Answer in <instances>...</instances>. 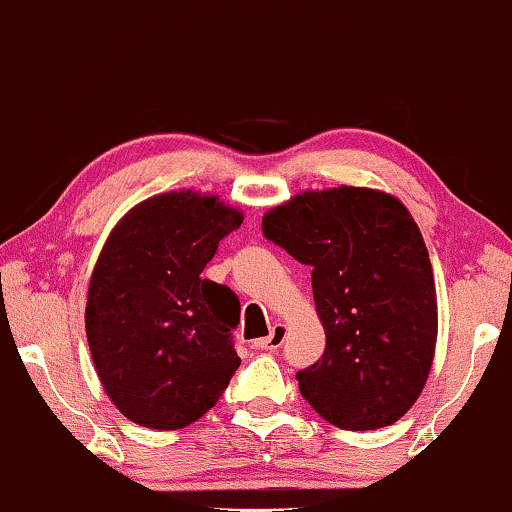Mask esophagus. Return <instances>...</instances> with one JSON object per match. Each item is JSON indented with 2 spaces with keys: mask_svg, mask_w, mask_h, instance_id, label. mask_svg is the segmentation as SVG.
<instances>
[{
  "mask_svg": "<svg viewBox=\"0 0 512 512\" xmlns=\"http://www.w3.org/2000/svg\"><path fill=\"white\" fill-rule=\"evenodd\" d=\"M285 338H287V326L282 322H276L271 326V333L266 335V338H259L255 342V347H259V349H278L282 342H285Z\"/></svg>",
  "mask_w": 512,
  "mask_h": 512,
  "instance_id": "1",
  "label": "esophagus"
}]
</instances>
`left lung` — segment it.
<instances>
[{
    "mask_svg": "<svg viewBox=\"0 0 512 512\" xmlns=\"http://www.w3.org/2000/svg\"><path fill=\"white\" fill-rule=\"evenodd\" d=\"M264 236L312 269L326 333L296 372L301 395L342 430L393 425L414 407L437 347V289L409 209L377 188L303 190L264 213Z\"/></svg>",
    "mask_w": 512,
    "mask_h": 512,
    "instance_id": "1",
    "label": "left lung"
}]
</instances>
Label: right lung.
Listing matches in <instances>:
<instances>
[{
  "label": "right lung",
  "mask_w": 512,
  "mask_h": 512,
  "mask_svg": "<svg viewBox=\"0 0 512 512\" xmlns=\"http://www.w3.org/2000/svg\"><path fill=\"white\" fill-rule=\"evenodd\" d=\"M243 211L183 188L147 197L105 239L87 289L96 375L121 414L181 430L218 402L241 365L230 331L239 299L202 278Z\"/></svg>",
  "instance_id": "1"
}]
</instances>
